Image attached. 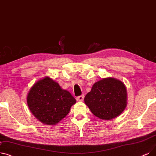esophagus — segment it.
Wrapping results in <instances>:
<instances>
[{"mask_svg": "<svg viewBox=\"0 0 156 156\" xmlns=\"http://www.w3.org/2000/svg\"><path fill=\"white\" fill-rule=\"evenodd\" d=\"M83 99H84V95L83 94L81 95V96H79L76 98V100L78 101H82L83 100Z\"/></svg>", "mask_w": 156, "mask_h": 156, "instance_id": "1", "label": "esophagus"}]
</instances>
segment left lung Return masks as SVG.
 <instances>
[{
	"instance_id": "obj_1",
	"label": "left lung",
	"mask_w": 156,
	"mask_h": 156,
	"mask_svg": "<svg viewBox=\"0 0 156 156\" xmlns=\"http://www.w3.org/2000/svg\"><path fill=\"white\" fill-rule=\"evenodd\" d=\"M84 101L94 115L105 120L113 119L126 107V87L118 80L104 78L94 84Z\"/></svg>"
}]
</instances>
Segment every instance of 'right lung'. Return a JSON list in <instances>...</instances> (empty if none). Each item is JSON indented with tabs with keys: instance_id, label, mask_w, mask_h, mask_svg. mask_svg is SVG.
<instances>
[{
	"instance_id": "obj_1",
	"label": "right lung",
	"mask_w": 156,
	"mask_h": 156,
	"mask_svg": "<svg viewBox=\"0 0 156 156\" xmlns=\"http://www.w3.org/2000/svg\"><path fill=\"white\" fill-rule=\"evenodd\" d=\"M76 101L69 92L48 77L34 85L27 96L31 112L41 122L48 125H55L64 119Z\"/></svg>"
}]
</instances>
